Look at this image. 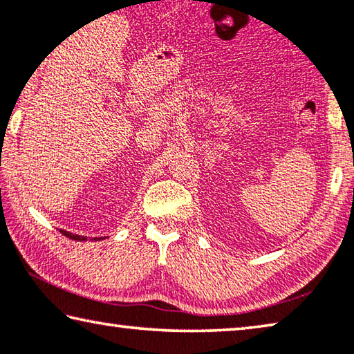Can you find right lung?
<instances>
[{
    "label": "right lung",
    "mask_w": 354,
    "mask_h": 354,
    "mask_svg": "<svg viewBox=\"0 0 354 354\" xmlns=\"http://www.w3.org/2000/svg\"><path fill=\"white\" fill-rule=\"evenodd\" d=\"M61 233L64 234V236L71 238V239H75V241H86V236H80V234H74V233H69L66 232V230H61Z\"/></svg>",
    "instance_id": "right-lung-1"
}]
</instances>
